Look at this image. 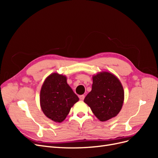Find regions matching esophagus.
<instances>
[{
    "label": "esophagus",
    "mask_w": 158,
    "mask_h": 158,
    "mask_svg": "<svg viewBox=\"0 0 158 158\" xmlns=\"http://www.w3.org/2000/svg\"><path fill=\"white\" fill-rule=\"evenodd\" d=\"M84 98H85V96H84V95H80V96H79V98H80V100H84Z\"/></svg>",
    "instance_id": "esophagus-1"
}]
</instances>
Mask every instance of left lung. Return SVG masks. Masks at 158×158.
Segmentation results:
<instances>
[{
  "label": "left lung",
  "instance_id": "8db88e82",
  "mask_svg": "<svg viewBox=\"0 0 158 158\" xmlns=\"http://www.w3.org/2000/svg\"><path fill=\"white\" fill-rule=\"evenodd\" d=\"M124 90L120 81L111 73L104 72L93 76L92 91L84 102L99 121H106L120 112Z\"/></svg>",
  "mask_w": 158,
  "mask_h": 158
}]
</instances>
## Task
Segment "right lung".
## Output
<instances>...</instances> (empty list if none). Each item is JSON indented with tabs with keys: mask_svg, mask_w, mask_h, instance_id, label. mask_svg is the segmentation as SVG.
<instances>
[{
	"mask_svg": "<svg viewBox=\"0 0 158 158\" xmlns=\"http://www.w3.org/2000/svg\"><path fill=\"white\" fill-rule=\"evenodd\" d=\"M79 100L63 75L53 73L47 77L40 92V105L45 115L55 122L63 121L70 108Z\"/></svg>",
	"mask_w": 158,
	"mask_h": 158,
	"instance_id": "add662e5",
	"label": "right lung"
}]
</instances>
